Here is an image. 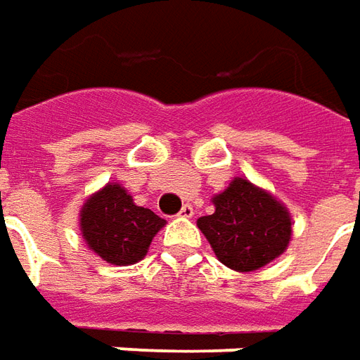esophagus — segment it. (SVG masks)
<instances>
[{"label": "esophagus", "instance_id": "34e87169", "mask_svg": "<svg viewBox=\"0 0 360 360\" xmlns=\"http://www.w3.org/2000/svg\"><path fill=\"white\" fill-rule=\"evenodd\" d=\"M194 215V207L190 204H186L182 210H180V213H178V217H184V219H190Z\"/></svg>", "mask_w": 360, "mask_h": 360}]
</instances>
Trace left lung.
Returning <instances> with one entry per match:
<instances>
[{
	"label": "left lung",
	"mask_w": 360,
	"mask_h": 360,
	"mask_svg": "<svg viewBox=\"0 0 360 360\" xmlns=\"http://www.w3.org/2000/svg\"><path fill=\"white\" fill-rule=\"evenodd\" d=\"M215 212L198 219L215 257L237 272L262 269L280 257L292 237V215L266 190L235 178L213 198Z\"/></svg>",
	"instance_id": "obj_1"
}]
</instances>
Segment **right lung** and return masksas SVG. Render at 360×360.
I'll return each instance as SVG.
<instances>
[{
	"instance_id": "right-lung-1",
	"label": "right lung",
	"mask_w": 360,
	"mask_h": 360,
	"mask_svg": "<svg viewBox=\"0 0 360 360\" xmlns=\"http://www.w3.org/2000/svg\"><path fill=\"white\" fill-rule=\"evenodd\" d=\"M165 225L155 212L135 205L117 182L91 194L80 210V231L88 249L115 266H129L143 259Z\"/></svg>"
}]
</instances>
